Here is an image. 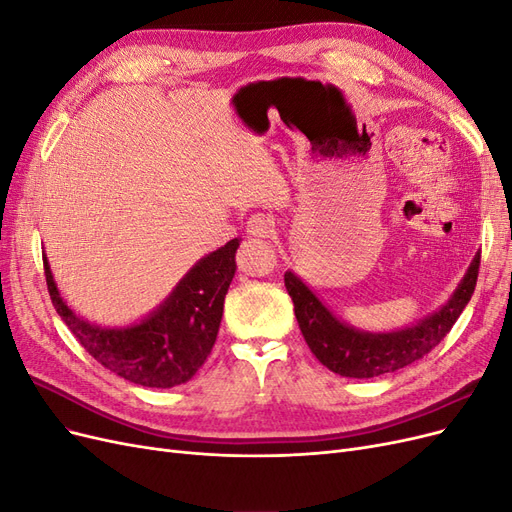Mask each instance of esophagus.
<instances>
[{"label":"esophagus","instance_id":"34e87169","mask_svg":"<svg viewBox=\"0 0 512 512\" xmlns=\"http://www.w3.org/2000/svg\"><path fill=\"white\" fill-rule=\"evenodd\" d=\"M247 232L252 237H260V239H269L275 232V222L265 213H254L250 220H247Z\"/></svg>","mask_w":512,"mask_h":512}]
</instances>
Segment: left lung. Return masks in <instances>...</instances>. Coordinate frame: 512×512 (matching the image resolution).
<instances>
[{"label":"left lung","instance_id":"obj_1","mask_svg":"<svg viewBox=\"0 0 512 512\" xmlns=\"http://www.w3.org/2000/svg\"><path fill=\"white\" fill-rule=\"evenodd\" d=\"M480 265V252L438 312L412 327L391 333H369L350 327L324 305L309 286L292 271L284 273L286 290L294 303L299 329L316 359L331 371L346 378H376L406 367L436 348L453 329L463 307L472 299Z\"/></svg>","mask_w":512,"mask_h":512}]
</instances>
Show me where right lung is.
Listing matches in <instances>:
<instances>
[{
  "instance_id": "add662e5",
  "label": "right lung",
  "mask_w": 512,
  "mask_h": 512,
  "mask_svg": "<svg viewBox=\"0 0 512 512\" xmlns=\"http://www.w3.org/2000/svg\"><path fill=\"white\" fill-rule=\"evenodd\" d=\"M239 239L200 258L160 307L128 327H100L61 299L51 265L44 275L51 301L68 329L94 359L113 374L149 389L188 382L203 367L220 331L224 297L235 277Z\"/></svg>"
}]
</instances>
